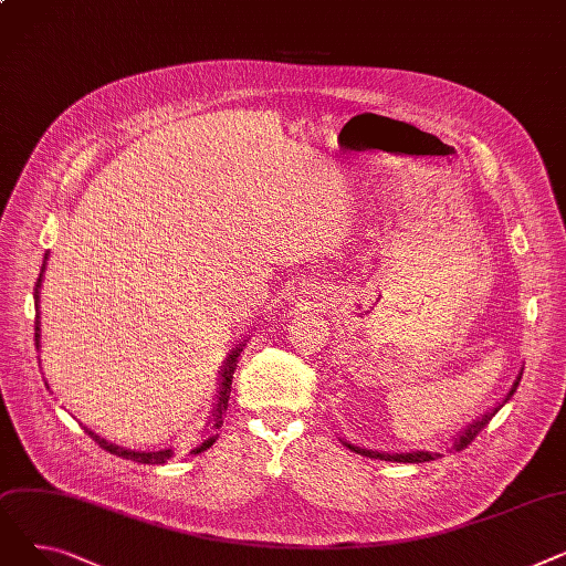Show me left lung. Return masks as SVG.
<instances>
[{
  "label": "left lung",
  "mask_w": 566,
  "mask_h": 566,
  "mask_svg": "<svg viewBox=\"0 0 566 566\" xmlns=\"http://www.w3.org/2000/svg\"><path fill=\"white\" fill-rule=\"evenodd\" d=\"M521 376H523V369H521V374L516 376V380H514V385L510 388V392H507V397L502 399V403L500 406H504L507 403L510 399H512V395L516 392V388H518V380H521ZM500 406H495L493 410H489V412H484L482 418H478L474 420L472 424H468L463 431H459V436L452 440V444H450V450L448 452H461V450H465L468 444L478 438V433L491 422V418L493 415L500 410ZM346 448L350 450V452H355V454H363V457H369V459H380V461H395V463H424V461H433V459H438L440 454H431V452H401V454H388V452H374V450H363V448H355V444H350V442H346V440H342Z\"/></svg>",
  "instance_id": "obj_1"
}]
</instances>
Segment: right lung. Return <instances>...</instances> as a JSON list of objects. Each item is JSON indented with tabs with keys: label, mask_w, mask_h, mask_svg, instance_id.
Masks as SVG:
<instances>
[{
	"label": "right lung",
	"mask_w": 566,
	"mask_h": 566,
	"mask_svg": "<svg viewBox=\"0 0 566 566\" xmlns=\"http://www.w3.org/2000/svg\"><path fill=\"white\" fill-rule=\"evenodd\" d=\"M45 259H48V254H45ZM43 273H45V261H43V265H41V275H39V280H36V289H34V303H36V323H34V339H36V348L41 346V316H39V298H41V282H43ZM243 346H245V342H241L238 344L231 353H229V358H227V363H224V367H222V374H220V388H218V403L213 406V418L208 420V427L211 429H220L222 427V415H224V410H227V406H229V392H231V378H233V369H235V363H238V355H241V350H243ZM86 433L92 436L101 448L105 450V452H109V454H116V457H122V459H130V461H135V463H146V465H163V463H167V459L174 454L171 450H160V452H135V450H126V448H118V444H114V442H107L105 438H101L98 433H94L92 429H86ZM216 438H218V433L216 436H208L197 450H192L195 454H201L203 450H208L211 448V444L216 442Z\"/></svg>",
	"instance_id": "obj_1"
}]
</instances>
